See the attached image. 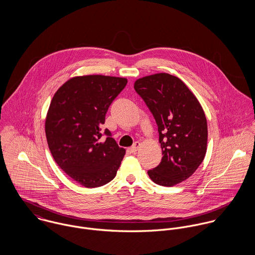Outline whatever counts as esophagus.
Masks as SVG:
<instances>
[{
	"instance_id": "esophagus-1",
	"label": "esophagus",
	"mask_w": 255,
	"mask_h": 255,
	"mask_svg": "<svg viewBox=\"0 0 255 255\" xmlns=\"http://www.w3.org/2000/svg\"><path fill=\"white\" fill-rule=\"evenodd\" d=\"M140 146H141V144H140V142H138V141H136L134 144H133V146H131L130 148H129V151L131 152V153H135L139 148H140Z\"/></svg>"
}]
</instances>
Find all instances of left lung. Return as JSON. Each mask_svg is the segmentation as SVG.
<instances>
[{"instance_id": "obj_1", "label": "left lung", "mask_w": 255, "mask_h": 255, "mask_svg": "<svg viewBox=\"0 0 255 255\" xmlns=\"http://www.w3.org/2000/svg\"><path fill=\"white\" fill-rule=\"evenodd\" d=\"M134 89L153 114L159 131L162 161L149 178L174 186L193 175L207 151L205 113L195 95L179 77L166 73L138 78Z\"/></svg>"}]
</instances>
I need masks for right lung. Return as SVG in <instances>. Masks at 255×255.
I'll list each match as a JSON object with an SVG mask.
<instances>
[{
	"instance_id": "obj_1",
	"label": "right lung",
	"mask_w": 255,
	"mask_h": 255,
	"mask_svg": "<svg viewBox=\"0 0 255 255\" xmlns=\"http://www.w3.org/2000/svg\"><path fill=\"white\" fill-rule=\"evenodd\" d=\"M128 83L126 77L102 74L73 76L54 94L46 115L45 132L58 166L85 187H98L117 175L126 149L101 126L113 100Z\"/></svg>"
}]
</instances>
